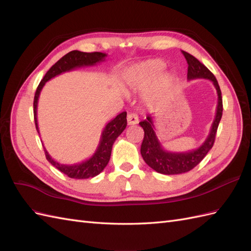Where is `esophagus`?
<instances>
[{
    "label": "esophagus",
    "instance_id": "obj_1",
    "mask_svg": "<svg viewBox=\"0 0 251 251\" xmlns=\"http://www.w3.org/2000/svg\"><path fill=\"white\" fill-rule=\"evenodd\" d=\"M127 125L128 126H134L136 124H138V116L134 113L127 114Z\"/></svg>",
    "mask_w": 251,
    "mask_h": 251
}]
</instances>
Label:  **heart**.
Listing matches in <instances>:
<instances>
[{"mask_svg": "<svg viewBox=\"0 0 251 251\" xmlns=\"http://www.w3.org/2000/svg\"><path fill=\"white\" fill-rule=\"evenodd\" d=\"M165 64L161 59H150L144 63L134 65L125 73L126 85L137 92H143L155 85L148 96V100L156 103L171 89L175 80L173 74L162 73Z\"/></svg>", "mask_w": 251, "mask_h": 251, "instance_id": "b5f03b06", "label": "heart"}]
</instances>
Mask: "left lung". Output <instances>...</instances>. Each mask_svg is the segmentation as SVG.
Listing matches in <instances>:
<instances>
[{
  "label": "left lung",
  "instance_id": "obj_1",
  "mask_svg": "<svg viewBox=\"0 0 251 251\" xmlns=\"http://www.w3.org/2000/svg\"><path fill=\"white\" fill-rule=\"evenodd\" d=\"M182 53H183L188 64L187 79H209L214 83L217 90L218 104L216 110V116L214 123L211 125L210 132L207 138L205 139V141L198 149L188 151H170L164 150L160 140L157 137L156 127L154 125V117L151 115H148L146 120L140 121L139 125L144 131V137L140 149L141 156L150 168H151L157 173L163 175H178L189 172L203 160V158L206 156L212 146H214L217 130L223 112L221 90H220L219 83L215 77V75L195 56L185 51H182Z\"/></svg>",
  "mask_w": 251,
  "mask_h": 251
}]
</instances>
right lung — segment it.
Masks as SVG:
<instances>
[{
	"label": "right lung",
	"instance_id": "obj_1",
	"mask_svg": "<svg viewBox=\"0 0 251 251\" xmlns=\"http://www.w3.org/2000/svg\"><path fill=\"white\" fill-rule=\"evenodd\" d=\"M107 57V54L102 52H81L78 50H74L69 53H67L65 56L60 58L58 62L53 65L48 72L45 75L44 78L41 80L39 87L36 89V92L34 95V101H33V113H34V123L37 133L40 134L39 130V124H37V102H39L40 94L42 92V89L46 85V82L51 78L57 76V75L69 72L72 70L77 69V68L82 67H91L100 64ZM126 126V112H123L118 114V115L112 119L110 123L107 124L102 130L100 143L95 151V153L91 156L87 160L74 163V164H64L55 161L49 153L47 151L46 148L44 146L45 155H46L47 160L55 168L67 175L68 177L73 179H88L93 178L100 174L103 169L109 163L112 147L114 142H115L118 136L125 131ZM43 144V143H42Z\"/></svg>",
	"mask_w": 251,
	"mask_h": 251
}]
</instances>
